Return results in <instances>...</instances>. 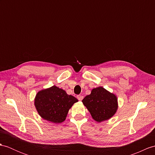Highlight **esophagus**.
<instances>
[{"mask_svg": "<svg viewBox=\"0 0 155 155\" xmlns=\"http://www.w3.org/2000/svg\"><path fill=\"white\" fill-rule=\"evenodd\" d=\"M77 98H78V99L79 100V101H82L83 100V99H84V96H82V95H78L77 96Z\"/></svg>", "mask_w": 155, "mask_h": 155, "instance_id": "34e87169", "label": "esophagus"}]
</instances>
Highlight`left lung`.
<instances>
[{
	"label": "left lung",
	"mask_w": 155,
	"mask_h": 155,
	"mask_svg": "<svg viewBox=\"0 0 155 155\" xmlns=\"http://www.w3.org/2000/svg\"><path fill=\"white\" fill-rule=\"evenodd\" d=\"M82 103L93 119L97 122L111 118L118 108L117 96L103 87L93 89L90 95L83 99Z\"/></svg>",
	"instance_id": "8db88e82"
}]
</instances>
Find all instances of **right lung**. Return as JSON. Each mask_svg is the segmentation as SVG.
I'll return each instance as SVG.
<instances>
[{"label": "right lung", "mask_w": 155, "mask_h": 155, "mask_svg": "<svg viewBox=\"0 0 155 155\" xmlns=\"http://www.w3.org/2000/svg\"><path fill=\"white\" fill-rule=\"evenodd\" d=\"M77 102L76 98L68 95L64 90L53 85L37 92L34 105L43 119L60 124L66 120L69 110Z\"/></svg>", "instance_id": "add662e5"}]
</instances>
